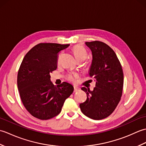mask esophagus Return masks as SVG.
Returning a JSON list of instances; mask_svg holds the SVG:
<instances>
[{
  "instance_id": "34e87169",
  "label": "esophagus",
  "mask_w": 146,
  "mask_h": 146,
  "mask_svg": "<svg viewBox=\"0 0 146 146\" xmlns=\"http://www.w3.org/2000/svg\"><path fill=\"white\" fill-rule=\"evenodd\" d=\"M78 90H79V88L78 87H76V86H74V92H77Z\"/></svg>"
}]
</instances>
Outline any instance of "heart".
I'll return each mask as SVG.
<instances>
[{
  "instance_id": "1",
  "label": "heart",
  "mask_w": 146,
  "mask_h": 146,
  "mask_svg": "<svg viewBox=\"0 0 146 146\" xmlns=\"http://www.w3.org/2000/svg\"><path fill=\"white\" fill-rule=\"evenodd\" d=\"M71 51H72L74 56H75V57L78 61L85 60L86 56H87V52H86L85 48L81 45H75V46H73L72 49H71ZM60 56L61 55L59 56L58 57V61L60 60ZM76 76H77L76 74L74 73H71L68 75V79L70 81L73 82Z\"/></svg>"
}]
</instances>
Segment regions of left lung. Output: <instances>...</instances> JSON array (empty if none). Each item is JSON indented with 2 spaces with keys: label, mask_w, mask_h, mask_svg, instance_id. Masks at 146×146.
<instances>
[{
  "label": "left lung",
  "mask_w": 146,
  "mask_h": 146,
  "mask_svg": "<svg viewBox=\"0 0 146 146\" xmlns=\"http://www.w3.org/2000/svg\"><path fill=\"white\" fill-rule=\"evenodd\" d=\"M93 56L90 77L96 81L94 90L82 88L86 92V100L80 104L82 113L94 120L108 117L115 109L122 95L123 73L115 52L105 43L86 42Z\"/></svg>",
  "instance_id": "left-lung-1"
}]
</instances>
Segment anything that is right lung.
I'll return each instance as SVG.
<instances>
[{
	"mask_svg": "<svg viewBox=\"0 0 146 146\" xmlns=\"http://www.w3.org/2000/svg\"><path fill=\"white\" fill-rule=\"evenodd\" d=\"M70 44L39 43L31 49L22 61L17 74V87L24 107L40 120L60 113L65 100L73 92L71 84L54 85L50 73L57 68L58 54Z\"/></svg>",
	"mask_w": 146,
	"mask_h": 146,
	"instance_id": "right-lung-1",
	"label": "right lung"
}]
</instances>
